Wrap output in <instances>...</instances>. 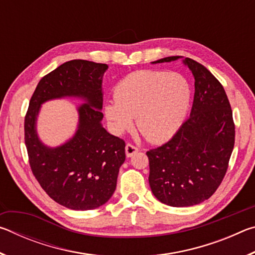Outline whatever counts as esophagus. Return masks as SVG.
<instances>
[{
  "instance_id": "34e87169",
  "label": "esophagus",
  "mask_w": 255,
  "mask_h": 255,
  "mask_svg": "<svg viewBox=\"0 0 255 255\" xmlns=\"http://www.w3.org/2000/svg\"><path fill=\"white\" fill-rule=\"evenodd\" d=\"M138 150H139V148L136 147L135 145H132V144H127L126 145V155H127V157L132 156V155L136 154Z\"/></svg>"
}]
</instances>
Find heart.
Returning <instances> with one entry per match:
<instances>
[{
	"instance_id": "obj_1",
	"label": "heart",
	"mask_w": 255,
	"mask_h": 255,
	"mask_svg": "<svg viewBox=\"0 0 255 255\" xmlns=\"http://www.w3.org/2000/svg\"><path fill=\"white\" fill-rule=\"evenodd\" d=\"M116 101L105 106L111 130L117 135L137 128L152 143H163L173 137L187 116L191 98L190 84L175 72L136 71L116 85Z\"/></svg>"
}]
</instances>
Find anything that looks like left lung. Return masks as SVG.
I'll return each mask as SVG.
<instances>
[{"instance_id": "1", "label": "left lung", "mask_w": 255, "mask_h": 255, "mask_svg": "<svg viewBox=\"0 0 255 255\" xmlns=\"http://www.w3.org/2000/svg\"><path fill=\"white\" fill-rule=\"evenodd\" d=\"M178 58L171 56L153 63ZM183 63L195 76L191 114L167 143L146 153L153 195L172 207L198 205L214 195L226 174L235 143L232 108L221 82L196 60L187 57Z\"/></svg>"}]
</instances>
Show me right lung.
Returning a JSON list of instances; mask_svg holds the SVG:
<instances>
[{"instance_id":"add662e5","label":"right lung","mask_w":255,"mask_h":255,"mask_svg":"<svg viewBox=\"0 0 255 255\" xmlns=\"http://www.w3.org/2000/svg\"><path fill=\"white\" fill-rule=\"evenodd\" d=\"M107 64L73 59L45 75L38 83L24 117V143L29 164L51 199L73 210H91L114 195L120 166L126 158L125 140L102 127V76ZM79 96L75 137L62 146L47 148L39 140L35 120L42 103L56 97Z\"/></svg>"}]
</instances>
